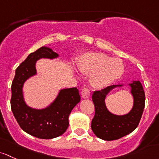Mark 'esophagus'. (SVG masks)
<instances>
[{"mask_svg": "<svg viewBox=\"0 0 159 159\" xmlns=\"http://www.w3.org/2000/svg\"><path fill=\"white\" fill-rule=\"evenodd\" d=\"M81 94H82V96H83V98H84V99H87V98H89V96H90V90H89V88L85 86V87H83V89H82Z\"/></svg>", "mask_w": 159, "mask_h": 159, "instance_id": "obj_1", "label": "esophagus"}]
</instances>
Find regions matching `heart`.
<instances>
[{
	"label": "heart",
	"mask_w": 159,
	"mask_h": 159,
	"mask_svg": "<svg viewBox=\"0 0 159 159\" xmlns=\"http://www.w3.org/2000/svg\"><path fill=\"white\" fill-rule=\"evenodd\" d=\"M77 67L82 73H93L91 84L96 88L109 86L119 79L125 70L122 60L101 52L85 53L77 61Z\"/></svg>",
	"instance_id": "1"
}]
</instances>
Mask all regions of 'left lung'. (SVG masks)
Listing matches in <instances>:
<instances>
[{"label": "left lung", "instance_id": "left-lung-1", "mask_svg": "<svg viewBox=\"0 0 159 159\" xmlns=\"http://www.w3.org/2000/svg\"><path fill=\"white\" fill-rule=\"evenodd\" d=\"M121 85H112L101 90L95 91L92 99L95 106V115L92 120L91 128L98 138L106 141L119 139L131 133L139 125L145 107V96L140 82L130 83L134 106L128 114L113 115L106 109V96L111 89Z\"/></svg>", "mask_w": 159, "mask_h": 159}]
</instances>
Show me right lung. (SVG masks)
<instances>
[{"label": "right lung", "instance_id": "add662e5", "mask_svg": "<svg viewBox=\"0 0 159 159\" xmlns=\"http://www.w3.org/2000/svg\"><path fill=\"white\" fill-rule=\"evenodd\" d=\"M57 57V53L46 47L31 53L17 68L11 85V106L16 120L24 132L43 139L56 138L66 132L69 116L80 101L79 90L73 87L60 90L54 102L44 109H32L24 102L23 85L30 76L36 74V61L40 58Z\"/></svg>", "mask_w": 159, "mask_h": 159}]
</instances>
